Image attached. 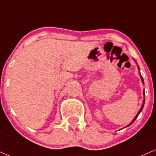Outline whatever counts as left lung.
<instances>
[{
    "label": "left lung",
    "instance_id": "8db88e82",
    "mask_svg": "<svg viewBox=\"0 0 156 156\" xmlns=\"http://www.w3.org/2000/svg\"><path fill=\"white\" fill-rule=\"evenodd\" d=\"M141 79H142V77H141ZM142 81H143V79H142ZM143 83H144V81H143ZM144 103H143L142 106H141V109H140V111H139V113H138V114H137V115H136V117H135V118L133 119V122H131V123H130V125H129L128 126H130V125H132V124H133V122H134V121L136 119V118H137V117H138V116H139V113H141V111H142L143 108H144Z\"/></svg>",
    "mask_w": 156,
    "mask_h": 156
}]
</instances>
